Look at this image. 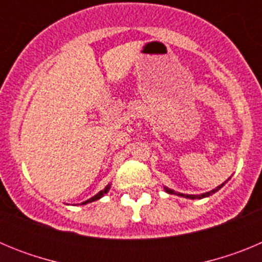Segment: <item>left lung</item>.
Instances as JSON below:
<instances>
[{"label": "left lung", "instance_id": "left-lung-1", "mask_svg": "<svg viewBox=\"0 0 262 262\" xmlns=\"http://www.w3.org/2000/svg\"><path fill=\"white\" fill-rule=\"evenodd\" d=\"M227 181H228V180H227ZM226 181V182H227ZM226 182H224V184H226ZM224 184H222V185H219V186L216 187V189H214V190H211V191H207V193H205V194H201V195H189V194H181V193H176L174 190H172V189H168V187H164V189H165V191L168 194H176V195H181V196H185V198H190V200H201V198H206V196H210L211 195V194H214V193H216L217 190H219V189H221L222 186H224Z\"/></svg>", "mask_w": 262, "mask_h": 262}]
</instances>
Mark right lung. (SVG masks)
<instances>
[{
    "mask_svg": "<svg viewBox=\"0 0 262 262\" xmlns=\"http://www.w3.org/2000/svg\"><path fill=\"white\" fill-rule=\"evenodd\" d=\"M108 190H110V185H107V186H106L105 189H103V190H101V191H99L98 194H96V195H94V196H92V198H90V200H88V201H85V202H82V203H81V205H86V203L94 202V201L99 200V198H102V196L105 195V194L107 193Z\"/></svg>",
    "mask_w": 262,
    "mask_h": 262,
    "instance_id": "right-lung-1",
    "label": "right lung"
}]
</instances>
